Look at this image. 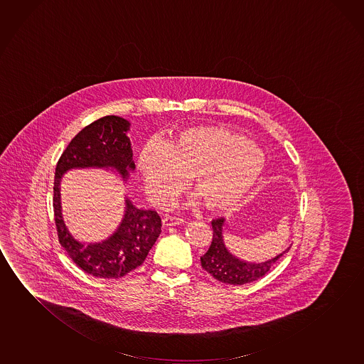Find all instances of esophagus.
Masks as SVG:
<instances>
[{
	"instance_id": "1",
	"label": "esophagus",
	"mask_w": 364,
	"mask_h": 364,
	"mask_svg": "<svg viewBox=\"0 0 364 364\" xmlns=\"http://www.w3.org/2000/svg\"><path fill=\"white\" fill-rule=\"evenodd\" d=\"M184 222V219L175 217V215H166L162 218V225L164 227H171V225H178Z\"/></svg>"
}]
</instances>
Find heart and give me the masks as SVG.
<instances>
[{
  "instance_id": "heart-1",
  "label": "heart",
  "mask_w": 364,
  "mask_h": 364,
  "mask_svg": "<svg viewBox=\"0 0 364 364\" xmlns=\"http://www.w3.org/2000/svg\"><path fill=\"white\" fill-rule=\"evenodd\" d=\"M137 173L154 202L171 199L189 176V185L208 210H232L262 178L264 161L248 137L235 131L196 126L173 136L165 146L146 144Z\"/></svg>"
}]
</instances>
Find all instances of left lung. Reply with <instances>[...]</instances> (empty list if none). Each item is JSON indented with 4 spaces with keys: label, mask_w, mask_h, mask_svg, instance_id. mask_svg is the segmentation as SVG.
Masks as SVG:
<instances>
[{
    "label": "left lung",
    "mask_w": 364,
    "mask_h": 364,
    "mask_svg": "<svg viewBox=\"0 0 364 364\" xmlns=\"http://www.w3.org/2000/svg\"><path fill=\"white\" fill-rule=\"evenodd\" d=\"M213 238L209 250L200 257L203 269L215 280L230 285H245L258 280L274 267L290 247L266 262L253 263L242 261L233 256L224 243V218L213 219Z\"/></svg>",
    "instance_id": "1"
}]
</instances>
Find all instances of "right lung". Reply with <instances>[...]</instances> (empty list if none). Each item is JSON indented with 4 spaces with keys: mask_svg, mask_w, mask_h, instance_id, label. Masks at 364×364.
I'll list each match as a JSON object with an SVG mask.
<instances>
[{
    "mask_svg": "<svg viewBox=\"0 0 364 364\" xmlns=\"http://www.w3.org/2000/svg\"><path fill=\"white\" fill-rule=\"evenodd\" d=\"M129 131L124 118H100L69 142L56 164L53 207L58 238L77 266L100 279H119L141 266L161 233V218L155 210L134 207L126 198L124 214L114 233L105 241L85 245L74 238L63 218L60 181L72 168H113L127 181L134 168Z\"/></svg>",
    "mask_w": 364,
    "mask_h": 364,
    "instance_id": "right-lung-1",
    "label": "right lung"
}]
</instances>
